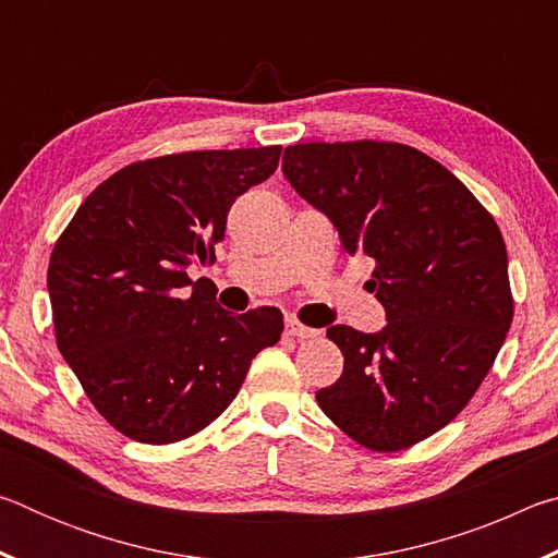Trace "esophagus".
I'll use <instances>...</instances> for the list:
<instances>
[{
	"label": "esophagus",
	"mask_w": 558,
	"mask_h": 558,
	"mask_svg": "<svg viewBox=\"0 0 558 558\" xmlns=\"http://www.w3.org/2000/svg\"><path fill=\"white\" fill-rule=\"evenodd\" d=\"M286 335H290V337H298V339H310V337H317V335H319V329L305 327L302 323H298V319L288 317V319H286Z\"/></svg>",
	"instance_id": "obj_1"
}]
</instances>
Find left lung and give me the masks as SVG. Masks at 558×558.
I'll return each mask as SVG.
<instances>
[{"mask_svg": "<svg viewBox=\"0 0 558 558\" xmlns=\"http://www.w3.org/2000/svg\"><path fill=\"white\" fill-rule=\"evenodd\" d=\"M290 186L325 214L366 288L379 332L335 325L344 372L317 403L364 448L393 452L465 409L512 325L507 248L493 216L436 159L396 143H305L282 155Z\"/></svg>", "mask_w": 558, "mask_h": 558, "instance_id": "left-lung-1", "label": "left lung"}]
</instances>
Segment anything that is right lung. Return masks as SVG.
Instances as JSON below:
<instances>
[{
	"label": "right lung",
	"instance_id": "right-lung-1",
	"mask_svg": "<svg viewBox=\"0 0 558 558\" xmlns=\"http://www.w3.org/2000/svg\"><path fill=\"white\" fill-rule=\"evenodd\" d=\"M282 147L216 149L135 162L78 206L49 260L59 352L110 426L165 446L226 411L278 307L233 315L209 278L233 202L276 172ZM193 292L189 293L187 288Z\"/></svg>",
	"mask_w": 558,
	"mask_h": 558
}]
</instances>
